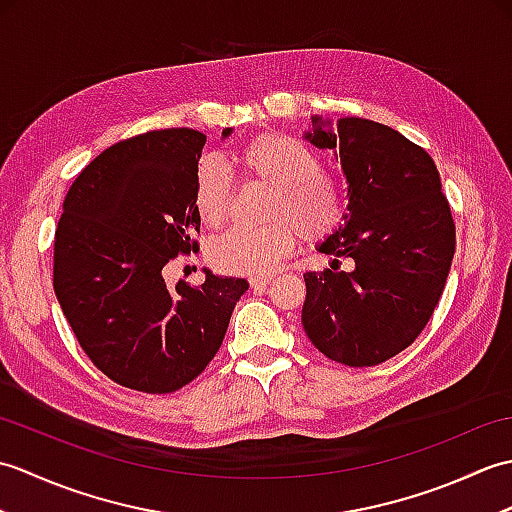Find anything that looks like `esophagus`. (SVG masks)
<instances>
[{
	"instance_id": "obj_1",
	"label": "esophagus",
	"mask_w": 512,
	"mask_h": 512,
	"mask_svg": "<svg viewBox=\"0 0 512 512\" xmlns=\"http://www.w3.org/2000/svg\"><path fill=\"white\" fill-rule=\"evenodd\" d=\"M270 284V277H255L250 279V288L253 290H264Z\"/></svg>"
}]
</instances>
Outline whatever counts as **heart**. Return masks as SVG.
Instances as JSON below:
<instances>
[{"label":"heart","instance_id":"obj_1","mask_svg":"<svg viewBox=\"0 0 512 512\" xmlns=\"http://www.w3.org/2000/svg\"><path fill=\"white\" fill-rule=\"evenodd\" d=\"M248 178L273 187L268 220L259 228L235 226L215 237L209 262L233 275H266L295 248L297 231L308 242L332 235L345 217L339 180L321 171L319 158L301 140L286 134H262L235 151ZM193 209L202 224L220 226L233 198V176L224 162L204 158L193 171Z\"/></svg>","mask_w":512,"mask_h":512}]
</instances>
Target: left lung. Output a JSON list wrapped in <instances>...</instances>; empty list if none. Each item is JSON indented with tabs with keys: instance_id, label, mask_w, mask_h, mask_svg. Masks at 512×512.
<instances>
[{
	"instance_id": "obj_1",
	"label": "left lung",
	"mask_w": 512,
	"mask_h": 512,
	"mask_svg": "<svg viewBox=\"0 0 512 512\" xmlns=\"http://www.w3.org/2000/svg\"><path fill=\"white\" fill-rule=\"evenodd\" d=\"M303 138L334 151L350 195L343 224L317 246L332 266L303 275V330L332 361L372 367L416 341L438 306L455 253L449 202L433 158L387 125L312 116Z\"/></svg>"
}]
</instances>
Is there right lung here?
Here are the masks:
<instances>
[{
	"mask_svg": "<svg viewBox=\"0 0 512 512\" xmlns=\"http://www.w3.org/2000/svg\"><path fill=\"white\" fill-rule=\"evenodd\" d=\"M204 143L176 127L107 147L72 182L54 233V295L76 341L107 378L147 394H171L204 372L248 290L209 268L202 286L169 288L162 275L198 250L191 195Z\"/></svg>",
	"mask_w": 512,
	"mask_h": 512,
	"instance_id": "add662e5",
	"label": "right lung"
}]
</instances>
